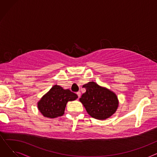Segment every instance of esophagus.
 <instances>
[{"instance_id":"esophagus-1","label":"esophagus","mask_w":157,"mask_h":157,"mask_svg":"<svg viewBox=\"0 0 157 157\" xmlns=\"http://www.w3.org/2000/svg\"><path fill=\"white\" fill-rule=\"evenodd\" d=\"M76 94H77V95H78V97H80V96H81V92H79V91H78V92H77V93H76Z\"/></svg>"}]
</instances>
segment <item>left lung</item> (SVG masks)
<instances>
[{
    "mask_svg": "<svg viewBox=\"0 0 157 157\" xmlns=\"http://www.w3.org/2000/svg\"><path fill=\"white\" fill-rule=\"evenodd\" d=\"M83 88L86 89V92L81 95L79 101L92 117L105 120L117 111L118 101L114 93L94 81L84 85Z\"/></svg>",
    "mask_w": 157,
    "mask_h": 157,
    "instance_id": "left-lung-1",
    "label": "left lung"
}]
</instances>
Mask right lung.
Listing matches in <instances>:
<instances>
[{
    "label": "right lung",
    "mask_w": 157,
    "mask_h": 157,
    "mask_svg": "<svg viewBox=\"0 0 157 157\" xmlns=\"http://www.w3.org/2000/svg\"><path fill=\"white\" fill-rule=\"evenodd\" d=\"M77 98L78 95L70 90H64L59 85H55L38 102V109L45 117H59L63 114L67 102Z\"/></svg>",
    "instance_id": "add662e5"
}]
</instances>
